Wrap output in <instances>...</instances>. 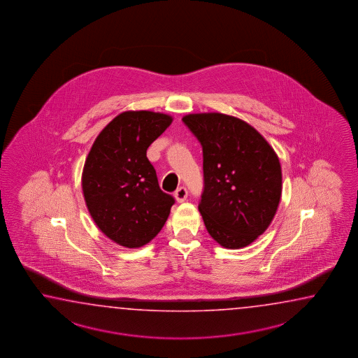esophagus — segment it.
Returning a JSON list of instances; mask_svg holds the SVG:
<instances>
[{
    "instance_id": "obj_1",
    "label": "esophagus",
    "mask_w": 358,
    "mask_h": 358,
    "mask_svg": "<svg viewBox=\"0 0 358 358\" xmlns=\"http://www.w3.org/2000/svg\"><path fill=\"white\" fill-rule=\"evenodd\" d=\"M176 199L179 202V203H182V202H184L185 199H187V197H188V190H187V188L185 187H180V188H178V189L176 190Z\"/></svg>"
}]
</instances>
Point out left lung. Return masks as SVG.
I'll list each match as a JSON object with an SVG mask.
<instances>
[{
	"label": "left lung",
	"instance_id": "left-lung-1",
	"mask_svg": "<svg viewBox=\"0 0 358 358\" xmlns=\"http://www.w3.org/2000/svg\"><path fill=\"white\" fill-rule=\"evenodd\" d=\"M182 122L203 152L198 205L217 243L243 248L271 224L282 197V168L273 147L250 124L219 113L189 114Z\"/></svg>",
	"mask_w": 358,
	"mask_h": 358
}]
</instances>
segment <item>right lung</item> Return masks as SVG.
Instances as JSON below:
<instances>
[{
    "instance_id": "obj_1",
    "label": "right lung",
    "mask_w": 358,
    "mask_h": 358,
    "mask_svg": "<svg viewBox=\"0 0 358 358\" xmlns=\"http://www.w3.org/2000/svg\"><path fill=\"white\" fill-rule=\"evenodd\" d=\"M171 122L161 113H122L102 129L87 156L82 176L85 205L99 230L122 247L151 242L176 202L160 189L147 159V148Z\"/></svg>"
}]
</instances>
